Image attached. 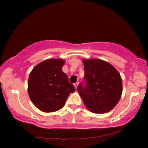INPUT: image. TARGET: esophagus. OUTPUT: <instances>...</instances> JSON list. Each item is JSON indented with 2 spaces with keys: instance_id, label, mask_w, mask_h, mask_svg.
<instances>
[{
  "instance_id": "1",
  "label": "esophagus",
  "mask_w": 148,
  "mask_h": 148,
  "mask_svg": "<svg viewBox=\"0 0 148 148\" xmlns=\"http://www.w3.org/2000/svg\"><path fill=\"white\" fill-rule=\"evenodd\" d=\"M78 85H79V83H78V82H76V83H75V84H74V87H75L76 89L78 87Z\"/></svg>"
}]
</instances>
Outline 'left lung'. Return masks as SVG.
I'll return each instance as SVG.
<instances>
[{
    "label": "left lung",
    "instance_id": "left-lung-1",
    "mask_svg": "<svg viewBox=\"0 0 148 148\" xmlns=\"http://www.w3.org/2000/svg\"><path fill=\"white\" fill-rule=\"evenodd\" d=\"M85 75L77 91L91 112L104 113L118 103L123 92L120 74L111 64L99 59L83 60Z\"/></svg>",
    "mask_w": 148,
    "mask_h": 148
}]
</instances>
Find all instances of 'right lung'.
<instances>
[{"label":"right lung","mask_w":148,"mask_h":148,"mask_svg":"<svg viewBox=\"0 0 148 148\" xmlns=\"http://www.w3.org/2000/svg\"><path fill=\"white\" fill-rule=\"evenodd\" d=\"M64 61L49 59L42 61L30 72L28 91L32 102L44 112H54L64 106L75 88L62 71Z\"/></svg>","instance_id":"add662e5"}]
</instances>
